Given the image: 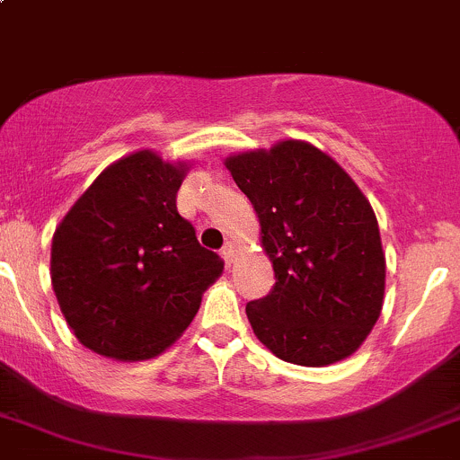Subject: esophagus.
<instances>
[{"label":"esophagus","instance_id":"esophagus-1","mask_svg":"<svg viewBox=\"0 0 460 460\" xmlns=\"http://www.w3.org/2000/svg\"><path fill=\"white\" fill-rule=\"evenodd\" d=\"M235 251H238V246H235V242H234V240L225 242V246H222V255H225V260L229 261V264H231V261H234Z\"/></svg>","mask_w":460,"mask_h":460}]
</instances>
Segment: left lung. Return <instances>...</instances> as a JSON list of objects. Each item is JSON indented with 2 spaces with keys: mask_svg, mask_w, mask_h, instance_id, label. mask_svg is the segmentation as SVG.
Listing matches in <instances>:
<instances>
[{
  "mask_svg": "<svg viewBox=\"0 0 460 460\" xmlns=\"http://www.w3.org/2000/svg\"><path fill=\"white\" fill-rule=\"evenodd\" d=\"M225 165L253 203L275 270L269 295L246 304L255 336L292 365L351 356L385 301L386 260L369 200L305 141H279Z\"/></svg>",
  "mask_w": 460,
  "mask_h": 460,
  "instance_id": "1",
  "label": "left lung"
}]
</instances>
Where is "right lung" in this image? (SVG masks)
Masks as SVG:
<instances>
[{
  "label": "right lung",
  "instance_id": "right-lung-1",
  "mask_svg": "<svg viewBox=\"0 0 460 460\" xmlns=\"http://www.w3.org/2000/svg\"><path fill=\"white\" fill-rule=\"evenodd\" d=\"M185 165L150 150L109 165L52 240V286L75 338L100 356L146 360L185 332L225 269L176 209Z\"/></svg>",
  "mask_w": 460,
  "mask_h": 460
}]
</instances>
